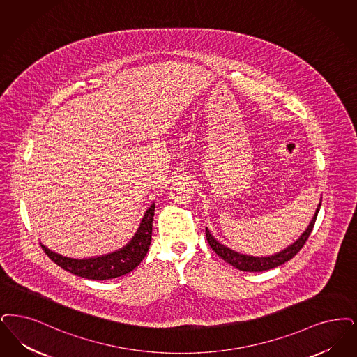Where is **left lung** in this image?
I'll use <instances>...</instances> for the list:
<instances>
[{
	"label": "left lung",
	"mask_w": 357,
	"mask_h": 357,
	"mask_svg": "<svg viewBox=\"0 0 357 357\" xmlns=\"http://www.w3.org/2000/svg\"><path fill=\"white\" fill-rule=\"evenodd\" d=\"M320 206H321V198L317 204V208L314 211L311 223L308 225L307 229L300 235L299 239H296V242L285 247L284 250H282L273 255H270V257H252V255H247V254H241V252L229 248L227 245L222 244L218 239H215L213 234L207 227H206V238H207L208 244L211 245V248L216 252V255L222 257L225 261L229 263L232 267L245 272L267 271V270H271L278 266L284 264L285 261L291 260L303 248V245L305 244L308 236L312 232Z\"/></svg>",
	"instance_id": "1"
}]
</instances>
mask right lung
<instances>
[{"mask_svg":"<svg viewBox=\"0 0 357 357\" xmlns=\"http://www.w3.org/2000/svg\"><path fill=\"white\" fill-rule=\"evenodd\" d=\"M155 211V203H153L143 215L139 227L128 244L113 252L100 255V257L75 259L65 257L56 251H52L41 243L43 251L56 264L66 271L72 272L77 276L93 279V280H107L118 276L126 275L139 266L142 261L150 243L153 232V219Z\"/></svg>","mask_w":357,"mask_h":357,"instance_id":"obj_1","label":"right lung"}]
</instances>
